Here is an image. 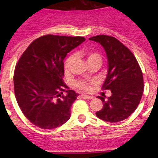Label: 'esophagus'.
Here are the masks:
<instances>
[{
	"instance_id": "obj_1",
	"label": "esophagus",
	"mask_w": 158,
	"mask_h": 158,
	"mask_svg": "<svg viewBox=\"0 0 158 158\" xmlns=\"http://www.w3.org/2000/svg\"><path fill=\"white\" fill-rule=\"evenodd\" d=\"M81 97L85 100H92L93 99V96H87V95H81Z\"/></svg>"
}]
</instances>
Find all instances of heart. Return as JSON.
I'll list each match as a JSON object with an SVG mask.
<instances>
[{
  "label": "heart",
  "mask_w": 158,
  "mask_h": 158,
  "mask_svg": "<svg viewBox=\"0 0 158 158\" xmlns=\"http://www.w3.org/2000/svg\"><path fill=\"white\" fill-rule=\"evenodd\" d=\"M85 56L87 58V62H93V61H100L101 62V58H100V54H97L96 52H93V51H88L85 52ZM75 60V56L73 54L69 56L67 58V59L65 60V70H69L72 67L73 63L74 62ZM76 86L81 90H83V91H89L90 89V84L87 81H78L76 83Z\"/></svg>",
  "instance_id": "1"
}]
</instances>
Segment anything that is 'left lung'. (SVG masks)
<instances>
[{"mask_svg": "<svg viewBox=\"0 0 158 158\" xmlns=\"http://www.w3.org/2000/svg\"><path fill=\"white\" fill-rule=\"evenodd\" d=\"M89 40L99 43L105 51L107 73L102 88L111 92L106 100L97 96L104 104L96 115L106 122H120L135 111L142 98L144 84L141 68L135 55L115 38L101 35Z\"/></svg>", "mask_w": 158, "mask_h": 158, "instance_id": "obj_1", "label": "left lung"}]
</instances>
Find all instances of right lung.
Instances as JSON below:
<instances>
[{"label": "right lung", "mask_w": 158, "mask_h": 158, "mask_svg": "<svg viewBox=\"0 0 158 158\" xmlns=\"http://www.w3.org/2000/svg\"><path fill=\"white\" fill-rule=\"evenodd\" d=\"M84 37L41 36L31 43L14 72V91L18 105L31 123L54 129L71 116L70 108L79 94L64 83V59ZM65 91L67 95L61 94Z\"/></svg>", "instance_id": "obj_1"}]
</instances>
